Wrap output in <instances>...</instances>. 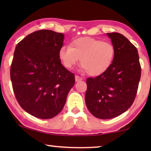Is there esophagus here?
Here are the masks:
<instances>
[{"label":"esophagus","instance_id":"obj_1","mask_svg":"<svg viewBox=\"0 0 151 151\" xmlns=\"http://www.w3.org/2000/svg\"><path fill=\"white\" fill-rule=\"evenodd\" d=\"M75 80H76V82H80L83 79H82V77H80V76H75Z\"/></svg>","mask_w":151,"mask_h":151}]
</instances>
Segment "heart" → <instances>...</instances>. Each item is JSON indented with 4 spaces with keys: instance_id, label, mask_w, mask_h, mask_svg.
<instances>
[{
    "instance_id": "1",
    "label": "heart",
    "mask_w": 151,
    "mask_h": 151,
    "mask_svg": "<svg viewBox=\"0 0 151 151\" xmlns=\"http://www.w3.org/2000/svg\"><path fill=\"white\" fill-rule=\"evenodd\" d=\"M115 47L110 42L82 37L72 41L70 46H63L58 56L67 69H71L80 59V65L88 74L98 76L108 70L115 56Z\"/></svg>"
}]
</instances>
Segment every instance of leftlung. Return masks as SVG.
I'll return each mask as SVG.
<instances>
[{
	"instance_id": "left-lung-1",
	"label": "left lung",
	"mask_w": 151,
	"mask_h": 151,
	"mask_svg": "<svg viewBox=\"0 0 151 151\" xmlns=\"http://www.w3.org/2000/svg\"><path fill=\"white\" fill-rule=\"evenodd\" d=\"M106 35L115 47V59L104 73L87 78L85 94L88 111L102 119L119 116L131 106L141 77L137 48L122 34Z\"/></svg>"
}]
</instances>
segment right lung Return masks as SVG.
<instances>
[{
    "label": "right lung",
    "mask_w": 151,
    "mask_h": 151,
    "mask_svg": "<svg viewBox=\"0 0 151 151\" xmlns=\"http://www.w3.org/2000/svg\"><path fill=\"white\" fill-rule=\"evenodd\" d=\"M64 38L62 33L39 30L22 39L14 51L10 69L14 94L20 106L38 118L56 116L75 84L74 74L58 56Z\"/></svg>",
    "instance_id": "right-lung-1"
}]
</instances>
